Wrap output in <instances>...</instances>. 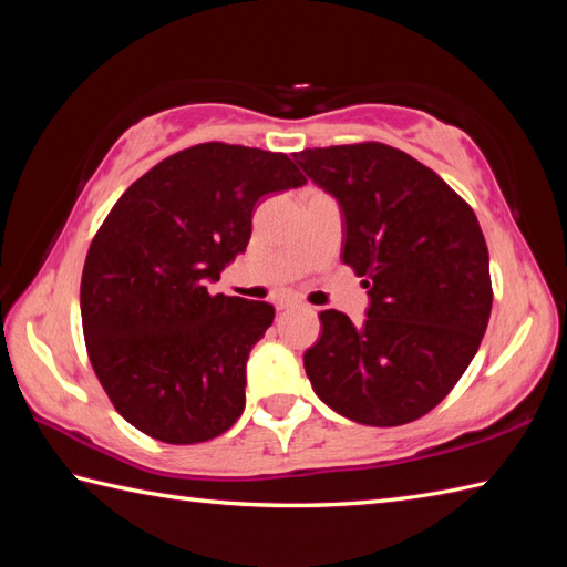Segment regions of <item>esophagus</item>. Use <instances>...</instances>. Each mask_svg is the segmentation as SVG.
I'll return each instance as SVG.
<instances>
[{
	"label": "esophagus",
	"instance_id": "esophagus-1",
	"mask_svg": "<svg viewBox=\"0 0 567 567\" xmlns=\"http://www.w3.org/2000/svg\"><path fill=\"white\" fill-rule=\"evenodd\" d=\"M297 307H299V299H292V297L277 299V302H275L277 311H287V309H297Z\"/></svg>",
	"mask_w": 567,
	"mask_h": 567
}]
</instances>
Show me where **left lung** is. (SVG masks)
Instances as JSON below:
<instances>
[{
  "label": "left lung",
  "instance_id": "8db88e82",
  "mask_svg": "<svg viewBox=\"0 0 567 567\" xmlns=\"http://www.w3.org/2000/svg\"><path fill=\"white\" fill-rule=\"evenodd\" d=\"M311 183L339 202L343 252L365 277L363 323L321 311V339L305 353L317 396L365 426L429 414L483 341L489 256L475 212L412 155L384 143L295 153Z\"/></svg>",
  "mask_w": 567,
  "mask_h": 567
}]
</instances>
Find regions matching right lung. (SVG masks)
Listing matches in <instances>:
<instances>
[{"instance_id": "1", "label": "right lung", "mask_w": 567, "mask_h": 567, "mask_svg": "<svg viewBox=\"0 0 567 567\" xmlns=\"http://www.w3.org/2000/svg\"><path fill=\"white\" fill-rule=\"evenodd\" d=\"M305 183L285 153L199 143L118 197L87 250L80 311L90 363L131 426L179 445L236 424L275 309L207 285L246 250L258 199Z\"/></svg>"}]
</instances>
